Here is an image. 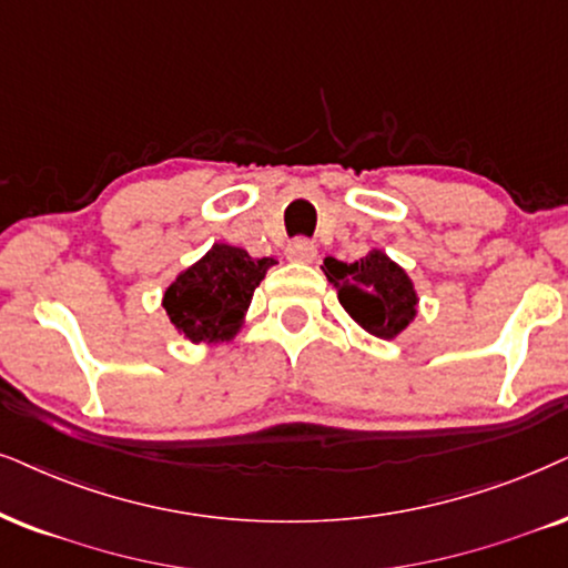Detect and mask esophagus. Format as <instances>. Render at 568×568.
I'll use <instances>...</instances> for the list:
<instances>
[{
    "mask_svg": "<svg viewBox=\"0 0 568 568\" xmlns=\"http://www.w3.org/2000/svg\"><path fill=\"white\" fill-rule=\"evenodd\" d=\"M285 256H288L291 262H314V256H317V246H314L308 239H296L288 243Z\"/></svg>",
    "mask_w": 568,
    "mask_h": 568,
    "instance_id": "esophagus-1",
    "label": "esophagus"
}]
</instances>
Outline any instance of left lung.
Listing matches in <instances>:
<instances>
[{"mask_svg": "<svg viewBox=\"0 0 568 568\" xmlns=\"http://www.w3.org/2000/svg\"><path fill=\"white\" fill-rule=\"evenodd\" d=\"M325 275L335 285L343 308L377 337H396L416 314L412 280L383 251H372L358 262L327 256Z\"/></svg>", "mask_w": 568, "mask_h": 568, "instance_id": "1", "label": "left lung"}]
</instances>
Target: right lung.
<instances>
[{"mask_svg":"<svg viewBox=\"0 0 568 568\" xmlns=\"http://www.w3.org/2000/svg\"><path fill=\"white\" fill-rule=\"evenodd\" d=\"M272 264L270 256L251 260L243 248L214 243L164 293L170 322L193 343L227 341L239 333L243 312Z\"/></svg>","mask_w":568,"mask_h":568,"instance_id":"right-lung-1","label":"right lung"}]
</instances>
